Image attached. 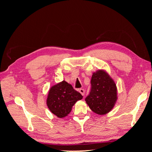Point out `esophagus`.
Returning a JSON list of instances; mask_svg holds the SVG:
<instances>
[{
    "label": "esophagus",
    "mask_w": 152,
    "mask_h": 152,
    "mask_svg": "<svg viewBox=\"0 0 152 152\" xmlns=\"http://www.w3.org/2000/svg\"><path fill=\"white\" fill-rule=\"evenodd\" d=\"M79 93H80L82 96H84L85 90H84V89H79Z\"/></svg>",
    "instance_id": "obj_1"
}]
</instances>
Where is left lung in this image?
<instances>
[{
  "mask_svg": "<svg viewBox=\"0 0 152 152\" xmlns=\"http://www.w3.org/2000/svg\"><path fill=\"white\" fill-rule=\"evenodd\" d=\"M91 89L86 98V103L93 112L103 115L113 108L117 100L115 83L104 70L93 73L91 80Z\"/></svg>",
  "mask_w": 152,
  "mask_h": 152,
  "instance_id": "8db88e82",
  "label": "left lung"
}]
</instances>
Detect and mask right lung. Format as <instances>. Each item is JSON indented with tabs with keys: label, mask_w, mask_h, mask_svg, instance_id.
Segmentation results:
<instances>
[{
	"label": "right lung",
	"mask_w": 152,
	"mask_h": 152,
	"mask_svg": "<svg viewBox=\"0 0 152 152\" xmlns=\"http://www.w3.org/2000/svg\"><path fill=\"white\" fill-rule=\"evenodd\" d=\"M83 96L65 80L50 87L47 98V105L54 115L58 118L67 116L73 106Z\"/></svg>",
	"instance_id": "1"
}]
</instances>
